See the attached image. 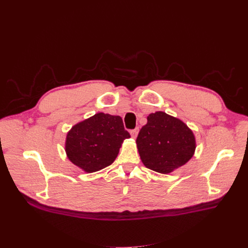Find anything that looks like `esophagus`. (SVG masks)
Returning a JSON list of instances; mask_svg holds the SVG:
<instances>
[{"instance_id":"34e87169","label":"esophagus","mask_w":248,"mask_h":248,"mask_svg":"<svg viewBox=\"0 0 248 248\" xmlns=\"http://www.w3.org/2000/svg\"><path fill=\"white\" fill-rule=\"evenodd\" d=\"M138 134H139V127H136L135 129H133V131H131V136L136 139L138 137Z\"/></svg>"}]
</instances>
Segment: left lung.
Returning <instances> with one entry per match:
<instances>
[{"label": "left lung", "instance_id": "left-lung-1", "mask_svg": "<svg viewBox=\"0 0 248 248\" xmlns=\"http://www.w3.org/2000/svg\"><path fill=\"white\" fill-rule=\"evenodd\" d=\"M147 120L137 138V147L148 169L169 174L193 157L196 140L185 123L164 111L151 113Z\"/></svg>", "mask_w": 248, "mask_h": 248}]
</instances>
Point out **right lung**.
<instances>
[{"mask_svg": "<svg viewBox=\"0 0 248 248\" xmlns=\"http://www.w3.org/2000/svg\"><path fill=\"white\" fill-rule=\"evenodd\" d=\"M128 138L121 116L98 112L71 127L65 152L75 166L93 173L113 163L123 141Z\"/></svg>", "mask_w": 248, "mask_h": 248, "instance_id": "right-lung-1", "label": "right lung"}]
</instances>
